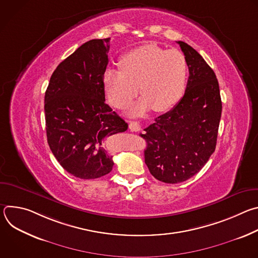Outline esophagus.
<instances>
[{
	"label": "esophagus",
	"instance_id": "esophagus-1",
	"mask_svg": "<svg viewBox=\"0 0 258 258\" xmlns=\"http://www.w3.org/2000/svg\"><path fill=\"white\" fill-rule=\"evenodd\" d=\"M128 128H130L132 132H139V131H141V125H140L139 122H137V121H130V123H128Z\"/></svg>",
	"mask_w": 258,
	"mask_h": 258
}]
</instances>
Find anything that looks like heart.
I'll use <instances>...</instances> for the list:
<instances>
[{
	"label": "heart",
	"mask_w": 258,
	"mask_h": 258,
	"mask_svg": "<svg viewBox=\"0 0 258 258\" xmlns=\"http://www.w3.org/2000/svg\"><path fill=\"white\" fill-rule=\"evenodd\" d=\"M119 67L121 70H105V93L114 107L124 108L136 97L139 87L143 97L132 109L134 115H143L151 108L155 112L167 111L185 91L188 64L179 51L143 45L124 54Z\"/></svg>",
	"instance_id": "b5f03b06"
}]
</instances>
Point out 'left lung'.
<instances>
[{
    "label": "left lung",
    "instance_id": "1",
    "mask_svg": "<svg viewBox=\"0 0 258 258\" xmlns=\"http://www.w3.org/2000/svg\"><path fill=\"white\" fill-rule=\"evenodd\" d=\"M176 43L189 68L185 94L141 134L147 141L145 163L156 179L166 183L185 181L206 164L215 150L222 116L214 71L191 46Z\"/></svg>",
    "mask_w": 258,
    "mask_h": 258
}]
</instances>
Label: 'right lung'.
I'll list each match as a JSON object with an SVG mask.
<instances>
[{
    "instance_id": "add662e5",
    "label": "right lung",
    "mask_w": 258,
    "mask_h": 258,
    "mask_svg": "<svg viewBox=\"0 0 258 258\" xmlns=\"http://www.w3.org/2000/svg\"><path fill=\"white\" fill-rule=\"evenodd\" d=\"M109 48L110 38L82 45L57 66L45 94L50 149L67 172L83 179L112 170L106 142L127 130V123L105 103L103 75Z\"/></svg>"
}]
</instances>
